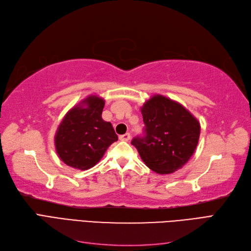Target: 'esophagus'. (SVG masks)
<instances>
[{
	"label": "esophagus",
	"instance_id": "34e87169",
	"mask_svg": "<svg viewBox=\"0 0 251 251\" xmlns=\"http://www.w3.org/2000/svg\"><path fill=\"white\" fill-rule=\"evenodd\" d=\"M130 138H131V135L128 134V133H126L124 135H120L119 136V139L121 141H128V140H130Z\"/></svg>",
	"mask_w": 251,
	"mask_h": 251
}]
</instances>
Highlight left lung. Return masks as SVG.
<instances>
[{
  "mask_svg": "<svg viewBox=\"0 0 251 251\" xmlns=\"http://www.w3.org/2000/svg\"><path fill=\"white\" fill-rule=\"evenodd\" d=\"M141 114L146 135L134 138L132 144L142 161L161 175L180 170L198 146L201 131L198 119L178 101L160 94L143 103Z\"/></svg>",
  "mask_w": 251,
  "mask_h": 251,
  "instance_id": "1",
  "label": "left lung"
}]
</instances>
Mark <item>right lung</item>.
<instances>
[{
  "mask_svg": "<svg viewBox=\"0 0 251 251\" xmlns=\"http://www.w3.org/2000/svg\"><path fill=\"white\" fill-rule=\"evenodd\" d=\"M104 100L90 95L67 112L54 136L58 158L68 166L85 171L100 161L105 151L118 140L101 113Z\"/></svg>",
  "mask_w": 251,
  "mask_h": 251,
  "instance_id": "obj_1",
  "label": "right lung"
}]
</instances>
